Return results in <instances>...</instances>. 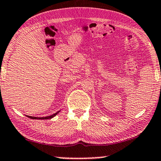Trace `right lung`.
Returning a JSON list of instances; mask_svg holds the SVG:
<instances>
[{"mask_svg": "<svg viewBox=\"0 0 161 161\" xmlns=\"http://www.w3.org/2000/svg\"><path fill=\"white\" fill-rule=\"evenodd\" d=\"M60 111H58V112H56V113H55V114H53V115H50V116H46V117H41V118H39V117H33V116H28V115H27V117H28V118H30V119H42V120H45V119H52V118L53 117H55V116L57 115L58 113Z\"/></svg>", "mask_w": 161, "mask_h": 161, "instance_id": "right-lung-1", "label": "right lung"}]
</instances>
